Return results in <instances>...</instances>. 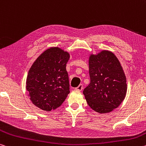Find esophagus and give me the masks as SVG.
<instances>
[{"label":"esophagus","mask_w":146,"mask_h":146,"mask_svg":"<svg viewBox=\"0 0 146 146\" xmlns=\"http://www.w3.org/2000/svg\"><path fill=\"white\" fill-rule=\"evenodd\" d=\"M75 89L77 90H79V91H81V90L83 89V85L82 84L78 85L77 88H75Z\"/></svg>","instance_id":"esophagus-1"}]
</instances>
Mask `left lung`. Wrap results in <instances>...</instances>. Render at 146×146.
Wrapping results in <instances>:
<instances>
[{
    "mask_svg": "<svg viewBox=\"0 0 146 146\" xmlns=\"http://www.w3.org/2000/svg\"><path fill=\"white\" fill-rule=\"evenodd\" d=\"M90 84L83 90L88 105L99 113H108L119 106L127 92L126 77L118 59L103 50L89 60Z\"/></svg>",
    "mask_w": 146,
    "mask_h": 146,
    "instance_id": "1",
    "label": "left lung"
}]
</instances>
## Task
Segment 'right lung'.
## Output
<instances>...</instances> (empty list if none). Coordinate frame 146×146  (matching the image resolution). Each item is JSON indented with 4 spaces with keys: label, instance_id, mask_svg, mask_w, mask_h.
Returning <instances> with one entry per match:
<instances>
[{
    "label": "right lung",
    "instance_id": "add662e5",
    "mask_svg": "<svg viewBox=\"0 0 146 146\" xmlns=\"http://www.w3.org/2000/svg\"><path fill=\"white\" fill-rule=\"evenodd\" d=\"M69 54L58 47L44 51L29 71L26 88L36 106L50 111L59 107L69 93L66 64Z\"/></svg>",
    "mask_w": 146,
    "mask_h": 146
}]
</instances>
